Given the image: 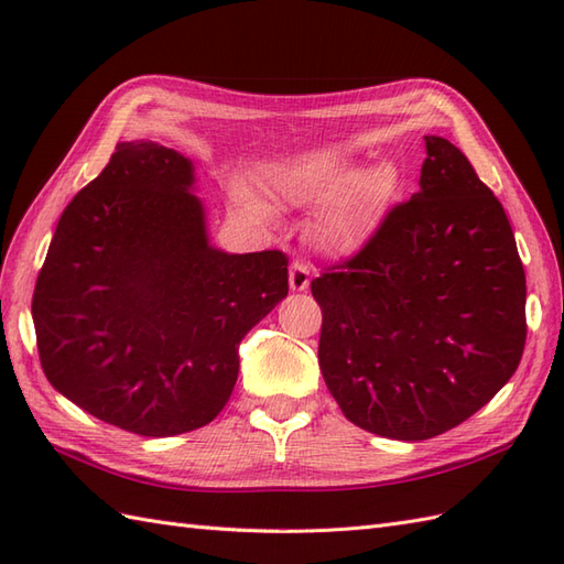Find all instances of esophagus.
Masks as SVG:
<instances>
[{
    "label": "esophagus",
    "mask_w": 564,
    "mask_h": 564,
    "mask_svg": "<svg viewBox=\"0 0 564 564\" xmlns=\"http://www.w3.org/2000/svg\"><path fill=\"white\" fill-rule=\"evenodd\" d=\"M289 281H291V291H307L310 285V267L303 261H293L291 271H289Z\"/></svg>",
    "instance_id": "1"
}]
</instances>
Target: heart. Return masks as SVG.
I'll list each match as a JSON object with an SVG mask.
<instances>
[{"label": "heart", "instance_id": "1", "mask_svg": "<svg viewBox=\"0 0 564 564\" xmlns=\"http://www.w3.org/2000/svg\"><path fill=\"white\" fill-rule=\"evenodd\" d=\"M267 182L273 196L291 206H322L317 235L332 249H349L364 237L382 186L380 174L356 176L354 166L337 154H313L273 164ZM237 196L249 208H257L249 191L237 188Z\"/></svg>", "mask_w": 564, "mask_h": 564}]
</instances>
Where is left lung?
<instances>
[{
  "mask_svg": "<svg viewBox=\"0 0 564 564\" xmlns=\"http://www.w3.org/2000/svg\"><path fill=\"white\" fill-rule=\"evenodd\" d=\"M424 140L416 194L310 283L332 398L356 426L398 441L463 424L507 386L525 344L507 213L453 142Z\"/></svg>",
  "mask_w": 564,
  "mask_h": 564,
  "instance_id": "1",
  "label": "left lung"
}]
</instances>
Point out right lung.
Instances as JSON below:
<instances>
[{"label": "right lung", "instance_id": "1", "mask_svg": "<svg viewBox=\"0 0 564 564\" xmlns=\"http://www.w3.org/2000/svg\"><path fill=\"white\" fill-rule=\"evenodd\" d=\"M194 162L160 142L116 145L59 215L33 291L45 378L84 412L140 436L213 422L239 341L289 295L279 249L213 247Z\"/></svg>", "mask_w": 564, "mask_h": 564}]
</instances>
